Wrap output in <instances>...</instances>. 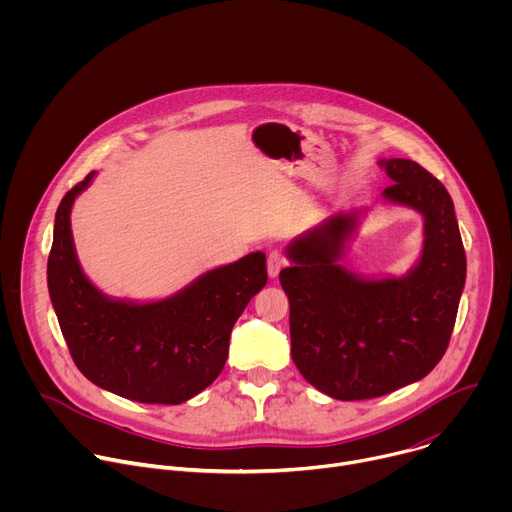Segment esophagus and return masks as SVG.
Returning a JSON list of instances; mask_svg holds the SVG:
<instances>
[{
    "mask_svg": "<svg viewBox=\"0 0 512 512\" xmlns=\"http://www.w3.org/2000/svg\"><path fill=\"white\" fill-rule=\"evenodd\" d=\"M285 267V257L281 251H271L267 255V273L271 279H275L279 275V271Z\"/></svg>",
    "mask_w": 512,
    "mask_h": 512,
    "instance_id": "1",
    "label": "esophagus"
}]
</instances>
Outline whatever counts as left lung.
<instances>
[{
	"label": "left lung",
	"mask_w": 512,
	"mask_h": 512,
	"mask_svg": "<svg viewBox=\"0 0 512 512\" xmlns=\"http://www.w3.org/2000/svg\"><path fill=\"white\" fill-rule=\"evenodd\" d=\"M389 204L423 216V247L405 275H362L342 265L367 208L336 212L285 249L279 281L289 300L291 358L302 377L340 401L411 385L442 360L466 283L454 202L417 162L379 160Z\"/></svg>",
	"instance_id": "1"
}]
</instances>
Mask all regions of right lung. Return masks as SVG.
Wrapping results in <instances>:
<instances>
[{
    "label": "right lung",
    "mask_w": 512,
    "mask_h": 512,
    "mask_svg": "<svg viewBox=\"0 0 512 512\" xmlns=\"http://www.w3.org/2000/svg\"><path fill=\"white\" fill-rule=\"evenodd\" d=\"M97 172L58 204L48 255V294L79 371L137 403L180 405L221 375L235 322L267 283L265 253L214 267L176 294L135 302L111 298L85 275L70 210Z\"/></svg>",
    "instance_id": "1"
}]
</instances>
